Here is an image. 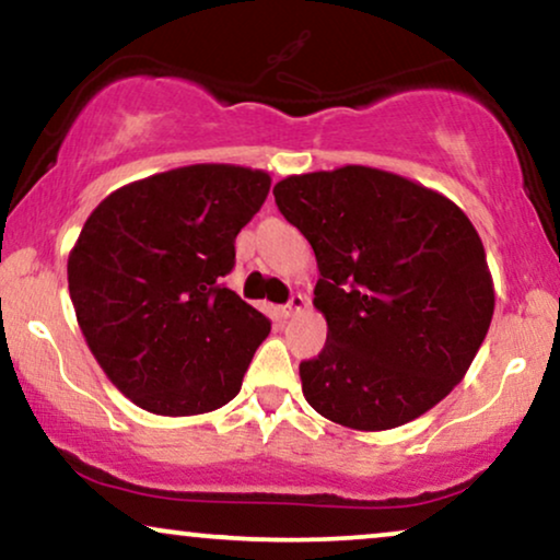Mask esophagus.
I'll use <instances>...</instances> for the list:
<instances>
[{
    "label": "esophagus",
    "mask_w": 560,
    "mask_h": 560,
    "mask_svg": "<svg viewBox=\"0 0 560 560\" xmlns=\"http://www.w3.org/2000/svg\"><path fill=\"white\" fill-rule=\"evenodd\" d=\"M303 308H306V298H303L301 293H295V295L288 301V306H282V316L290 318V316L301 314Z\"/></svg>",
    "instance_id": "obj_1"
}]
</instances>
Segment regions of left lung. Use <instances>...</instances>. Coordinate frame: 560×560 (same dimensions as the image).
Returning <instances> with one entry per match:
<instances>
[{"mask_svg": "<svg viewBox=\"0 0 560 560\" xmlns=\"http://www.w3.org/2000/svg\"><path fill=\"white\" fill-rule=\"evenodd\" d=\"M272 195L322 272L326 345L301 362L306 401L360 432L422 417L466 377L491 326L474 223L442 192L360 164L290 174Z\"/></svg>", "mask_w": 560, "mask_h": 560, "instance_id": "8db88e82", "label": "left lung"}]
</instances>
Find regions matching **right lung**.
I'll return each mask as SVG.
<instances>
[{
    "mask_svg": "<svg viewBox=\"0 0 560 560\" xmlns=\"http://www.w3.org/2000/svg\"><path fill=\"white\" fill-rule=\"evenodd\" d=\"M270 174L190 164L107 195L69 252V295L110 383L159 417L226 406L270 322L223 288Z\"/></svg>",
    "mask_w": 560,
    "mask_h": 560,
    "instance_id": "right-lung-1",
    "label": "right lung"
}]
</instances>
